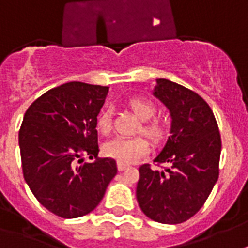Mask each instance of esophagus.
Returning <instances> with one entry per match:
<instances>
[{
  "mask_svg": "<svg viewBox=\"0 0 248 248\" xmlns=\"http://www.w3.org/2000/svg\"><path fill=\"white\" fill-rule=\"evenodd\" d=\"M117 167H118V170H120V172H124V170H126V168H127V164H124V163H121V162H118L117 163Z\"/></svg>",
  "mask_w": 248,
  "mask_h": 248,
  "instance_id": "34e87169",
  "label": "esophagus"
}]
</instances>
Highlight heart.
<instances>
[{
  "mask_svg": "<svg viewBox=\"0 0 248 248\" xmlns=\"http://www.w3.org/2000/svg\"><path fill=\"white\" fill-rule=\"evenodd\" d=\"M131 109L144 120L141 131L149 138L159 141L164 138L167 124L162 118H152L156 112L155 104L144 98H134L130 100ZM113 124V110L110 107L102 109L96 118V128L102 135H108L112 131ZM150 142L145 136L139 135L134 138H116L103 145V153L107 156L113 158L121 163H134L149 153Z\"/></svg>",
  "mask_w": 248,
  "mask_h": 248,
  "instance_id": "heart-1",
  "label": "heart"
}]
</instances>
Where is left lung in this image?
<instances>
[{"mask_svg":"<svg viewBox=\"0 0 248 248\" xmlns=\"http://www.w3.org/2000/svg\"><path fill=\"white\" fill-rule=\"evenodd\" d=\"M154 95L172 114V128L154 166L139 168L136 197L148 218L178 224L202 208L219 177L222 139L210 106L194 90L159 78Z\"/></svg>","mask_w":248,"mask_h":248,"instance_id":"1","label":"left lung"}]
</instances>
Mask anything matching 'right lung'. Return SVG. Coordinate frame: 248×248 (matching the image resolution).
I'll list each match as a JSON object with an SVG mask.
<instances>
[{
    "label": "right lung",
    "mask_w": 248,
    "mask_h": 248,
    "mask_svg": "<svg viewBox=\"0 0 248 248\" xmlns=\"http://www.w3.org/2000/svg\"><path fill=\"white\" fill-rule=\"evenodd\" d=\"M108 86L71 81L30 104L19 131L23 174L30 191L52 214H89L117 174L113 158H99L96 117ZM95 158L82 163V156Z\"/></svg>",
    "instance_id": "right-lung-1"
}]
</instances>
